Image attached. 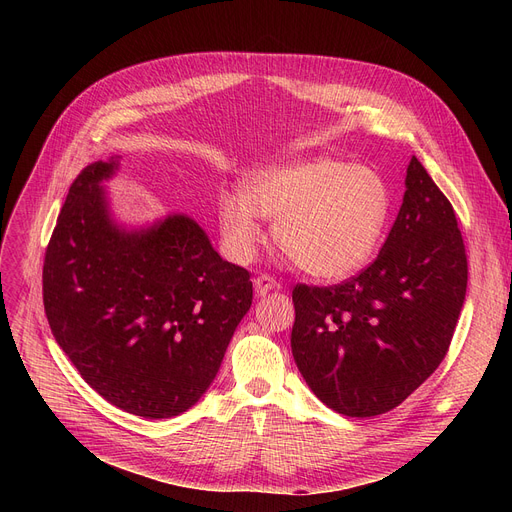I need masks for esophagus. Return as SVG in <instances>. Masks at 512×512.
Wrapping results in <instances>:
<instances>
[{
	"label": "esophagus",
	"mask_w": 512,
	"mask_h": 512,
	"mask_svg": "<svg viewBox=\"0 0 512 512\" xmlns=\"http://www.w3.org/2000/svg\"><path fill=\"white\" fill-rule=\"evenodd\" d=\"M253 286H255V294H257V297H265L267 292H272V290H278V288H280V284H278L272 276H267V274L257 276V278L253 280Z\"/></svg>",
	"instance_id": "34e87169"
}]
</instances>
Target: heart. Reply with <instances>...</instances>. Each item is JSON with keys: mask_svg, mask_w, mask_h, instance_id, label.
<instances>
[{"mask_svg": "<svg viewBox=\"0 0 512 512\" xmlns=\"http://www.w3.org/2000/svg\"><path fill=\"white\" fill-rule=\"evenodd\" d=\"M390 215L380 172L334 157H311L253 174L245 193L218 199L228 253L247 261L263 242L259 218L274 222L278 249L313 278L342 280L371 259Z\"/></svg>", "mask_w": 512, "mask_h": 512, "instance_id": "heart-1", "label": "heart"}]
</instances>
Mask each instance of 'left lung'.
<instances>
[{"instance_id": "1", "label": "left lung", "mask_w": 512, "mask_h": 512, "mask_svg": "<svg viewBox=\"0 0 512 512\" xmlns=\"http://www.w3.org/2000/svg\"><path fill=\"white\" fill-rule=\"evenodd\" d=\"M380 255L351 280L292 290V357L313 394L346 417L398 407L448 353L467 292L450 201L413 155Z\"/></svg>"}]
</instances>
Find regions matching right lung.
<instances>
[{
  "label": "right lung",
  "instance_id": "add662e5",
  "mask_svg": "<svg viewBox=\"0 0 512 512\" xmlns=\"http://www.w3.org/2000/svg\"><path fill=\"white\" fill-rule=\"evenodd\" d=\"M116 168V159L95 161L70 186L43 261L45 315L97 394L126 413L168 419L213 382L253 282L186 215L120 228L101 186Z\"/></svg>",
  "mask_w": 512,
  "mask_h": 512
}]
</instances>
